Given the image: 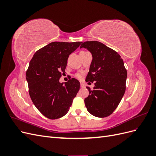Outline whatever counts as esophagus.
I'll return each instance as SVG.
<instances>
[{"mask_svg": "<svg viewBox=\"0 0 156 156\" xmlns=\"http://www.w3.org/2000/svg\"><path fill=\"white\" fill-rule=\"evenodd\" d=\"M81 88H84V87H85V84H84L83 83H81Z\"/></svg>", "mask_w": 156, "mask_h": 156, "instance_id": "obj_1", "label": "esophagus"}]
</instances>
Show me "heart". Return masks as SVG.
Listing matches in <instances>:
<instances>
[{"label": "heart", "mask_w": 156, "mask_h": 156, "mask_svg": "<svg viewBox=\"0 0 156 156\" xmlns=\"http://www.w3.org/2000/svg\"><path fill=\"white\" fill-rule=\"evenodd\" d=\"M75 77L77 78V79H79L81 78V75L80 74V73H77V74H75Z\"/></svg>", "instance_id": "heart-1"}]
</instances>
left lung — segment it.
<instances>
[{"label":"left lung","instance_id":"1","mask_svg":"<svg viewBox=\"0 0 156 156\" xmlns=\"http://www.w3.org/2000/svg\"><path fill=\"white\" fill-rule=\"evenodd\" d=\"M82 48L92 55L86 81H94L95 85L92 90L87 87L89 95L84 104L93 116L107 117L119 105L126 91L127 70L124 61L116 51L100 41H85Z\"/></svg>","mask_w":156,"mask_h":156}]
</instances>
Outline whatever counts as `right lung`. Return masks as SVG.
<instances>
[{
  "instance_id": "right-lung-1",
  "label": "right lung",
  "mask_w": 156,
  "mask_h": 156,
  "mask_svg": "<svg viewBox=\"0 0 156 156\" xmlns=\"http://www.w3.org/2000/svg\"><path fill=\"white\" fill-rule=\"evenodd\" d=\"M82 42H51L37 50L26 72L31 100L38 111L49 119H60L68 112L80 83L72 78L60 83L69 55Z\"/></svg>"
}]
</instances>
